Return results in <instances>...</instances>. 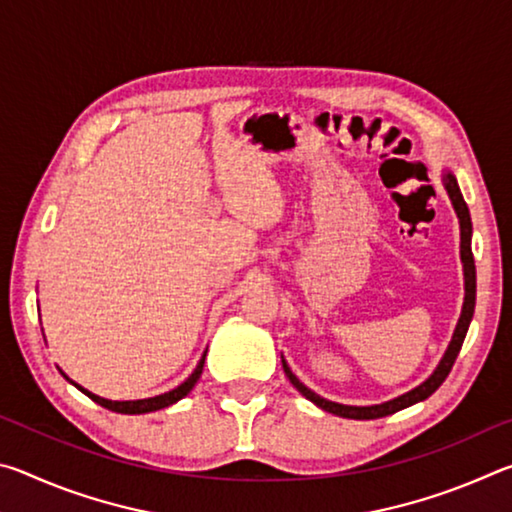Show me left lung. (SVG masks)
I'll return each mask as SVG.
<instances>
[{
    "instance_id": "8db88e82",
    "label": "left lung",
    "mask_w": 512,
    "mask_h": 512,
    "mask_svg": "<svg viewBox=\"0 0 512 512\" xmlns=\"http://www.w3.org/2000/svg\"><path fill=\"white\" fill-rule=\"evenodd\" d=\"M443 185L449 194V201L454 205V212L458 216V225H461V262H463V280H465V298H463V309H461V318H458L456 329L452 334V341H449L447 350L443 354V359L436 366V370L431 375L418 384L411 391H406L404 395H397L393 400L381 402V404H370V406H352V404H339L332 400H325L318 393L311 391L309 386L302 384V381L293 375V370L289 368V363L282 357V368L284 375L289 377V381L298 391L307 397L309 402H314L320 409L327 413L339 415V418H350V420H375V418H384V415H391L406 409V406H413L422 400H427L431 393L438 391V386L447 379L449 370H452L454 361L461 352V345L465 341L467 327L472 323L474 316V302H476V268H474V255H472V219H470V210H467V203L461 194V187H458V180L454 176L452 169L443 171Z\"/></svg>"
}]
</instances>
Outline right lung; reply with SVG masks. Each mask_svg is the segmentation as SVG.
Segmentation results:
<instances>
[{"instance_id":"right-lung-1","label":"right lung","mask_w":512,"mask_h":512,"mask_svg":"<svg viewBox=\"0 0 512 512\" xmlns=\"http://www.w3.org/2000/svg\"><path fill=\"white\" fill-rule=\"evenodd\" d=\"M205 354H207V350L203 352V357H201V361H198V366L194 368V372L192 375H189L183 384L180 386H176L173 388V391H169V393H162V395H155V397H146V400H124V402H119V400H106V397H99V395H94V393H90L88 388H83V386H79V384H74L72 379H69L63 370V377L69 381V384H74L76 388H79L81 393H85L90 397L92 402H97V404H101L103 409H108V411H115V413H124V415H140V413H151V411H160V409H167V406H171V404H176L178 400H183V397L192 391V388L196 386V381H198V377H201V372H203V363H205Z\"/></svg>"}]
</instances>
